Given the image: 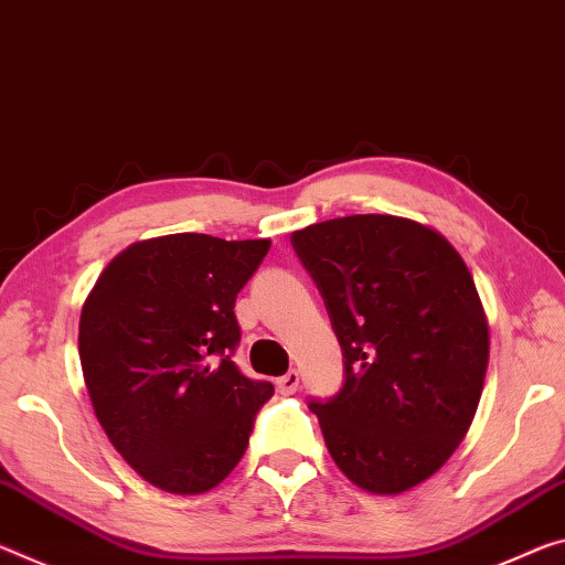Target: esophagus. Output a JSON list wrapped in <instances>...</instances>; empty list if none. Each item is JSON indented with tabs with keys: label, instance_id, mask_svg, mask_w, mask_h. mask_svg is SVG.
<instances>
[{
	"label": "esophagus",
	"instance_id": "1",
	"mask_svg": "<svg viewBox=\"0 0 565 565\" xmlns=\"http://www.w3.org/2000/svg\"><path fill=\"white\" fill-rule=\"evenodd\" d=\"M276 390H279L281 395H294V392L299 390V372L297 370L286 372L284 377L276 380Z\"/></svg>",
	"mask_w": 565,
	"mask_h": 565
}]
</instances>
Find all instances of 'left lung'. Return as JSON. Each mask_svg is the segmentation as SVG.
<instances>
[{"mask_svg":"<svg viewBox=\"0 0 565 565\" xmlns=\"http://www.w3.org/2000/svg\"><path fill=\"white\" fill-rule=\"evenodd\" d=\"M291 246L324 299L344 384L309 399L329 455L366 492L435 476L468 433L488 370V321L450 241L366 213L315 223Z\"/></svg>","mask_w":565,"mask_h":565,"instance_id":"1","label":"left lung"}]
</instances>
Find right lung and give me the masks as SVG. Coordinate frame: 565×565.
Instances as JSON below:
<instances>
[{
    "mask_svg": "<svg viewBox=\"0 0 565 565\" xmlns=\"http://www.w3.org/2000/svg\"><path fill=\"white\" fill-rule=\"evenodd\" d=\"M271 241L173 234L105 266L79 315V364L105 435L125 462L175 495L236 468L274 384L231 360L236 297Z\"/></svg>",
    "mask_w": 565,
    "mask_h": 565,
    "instance_id": "obj_1",
    "label": "right lung"
}]
</instances>
